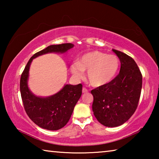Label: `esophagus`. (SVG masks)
<instances>
[{"instance_id":"1","label":"esophagus","mask_w":159,"mask_h":159,"mask_svg":"<svg viewBox=\"0 0 159 159\" xmlns=\"http://www.w3.org/2000/svg\"><path fill=\"white\" fill-rule=\"evenodd\" d=\"M82 92H83V93H86L88 92V90L87 89V88H83Z\"/></svg>"}]
</instances>
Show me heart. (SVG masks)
<instances>
[{"label": "heart", "mask_w": 159, "mask_h": 159, "mask_svg": "<svg viewBox=\"0 0 159 159\" xmlns=\"http://www.w3.org/2000/svg\"><path fill=\"white\" fill-rule=\"evenodd\" d=\"M120 66L119 59L116 55L93 51L85 53L71 66V72L77 78H81L88 71V79L93 86L99 87L114 79Z\"/></svg>", "instance_id": "heart-1"}]
</instances>
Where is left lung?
<instances>
[{
	"instance_id": "obj_1",
	"label": "left lung",
	"mask_w": 159,
	"mask_h": 159,
	"mask_svg": "<svg viewBox=\"0 0 159 159\" xmlns=\"http://www.w3.org/2000/svg\"><path fill=\"white\" fill-rule=\"evenodd\" d=\"M120 61V72L107 84L91 90L93 111L98 121L107 127H116L130 118L138 107L142 76L133 58L112 50Z\"/></svg>"
}]
</instances>
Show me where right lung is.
<instances>
[{"mask_svg": "<svg viewBox=\"0 0 159 159\" xmlns=\"http://www.w3.org/2000/svg\"><path fill=\"white\" fill-rule=\"evenodd\" d=\"M74 47L72 43L52 45L32 56L21 74L20 93L25 111L37 125L49 130H57L65 125L82 94L83 85H65L57 93L47 98L37 97L29 89V68L34 58L50 52L64 53Z\"/></svg>", "mask_w": 159, "mask_h": 159, "instance_id": "right-lung-1", "label": "right lung"}]
</instances>
